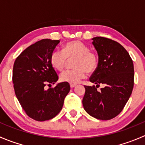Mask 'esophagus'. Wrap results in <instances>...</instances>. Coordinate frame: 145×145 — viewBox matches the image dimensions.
Returning <instances> with one entry per match:
<instances>
[{
    "instance_id": "1",
    "label": "esophagus",
    "mask_w": 145,
    "mask_h": 145,
    "mask_svg": "<svg viewBox=\"0 0 145 145\" xmlns=\"http://www.w3.org/2000/svg\"><path fill=\"white\" fill-rule=\"evenodd\" d=\"M76 86V85L74 84V83H71V84H70V87H71V88H74V87H75Z\"/></svg>"
}]
</instances>
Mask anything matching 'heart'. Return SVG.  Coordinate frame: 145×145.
I'll return each mask as SVG.
<instances>
[{"label": "heart", "mask_w": 145, "mask_h": 145, "mask_svg": "<svg viewBox=\"0 0 145 145\" xmlns=\"http://www.w3.org/2000/svg\"><path fill=\"white\" fill-rule=\"evenodd\" d=\"M75 57L73 66L75 69L67 70L60 74V81L77 83L86 76V73H93L99 64V57L96 52L80 40H72L66 43L62 51L55 50L50 55V63L58 71H62L67 63V59Z\"/></svg>", "instance_id": "obj_1"}]
</instances>
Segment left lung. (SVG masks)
<instances>
[{
    "label": "left lung",
    "instance_id": "8db88e82",
    "mask_svg": "<svg viewBox=\"0 0 145 145\" xmlns=\"http://www.w3.org/2000/svg\"><path fill=\"white\" fill-rule=\"evenodd\" d=\"M93 44L99 57L97 69L90 81L105 88L97 91L95 86H84L83 108L88 114L100 120L118 116L130 98L134 86L133 62L120 43L105 37L93 38Z\"/></svg>",
    "mask_w": 145,
    "mask_h": 145
}]
</instances>
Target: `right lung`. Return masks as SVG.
<instances>
[{"label": "right lung", "instance_id": "1", "mask_svg": "<svg viewBox=\"0 0 145 145\" xmlns=\"http://www.w3.org/2000/svg\"><path fill=\"white\" fill-rule=\"evenodd\" d=\"M59 40L42 39L26 48L14 61L12 82L17 100L25 113L38 121L56 116L70 90L69 83L55 84L58 76L50 63V55Z\"/></svg>", "mask_w": 145, "mask_h": 145}]
</instances>
